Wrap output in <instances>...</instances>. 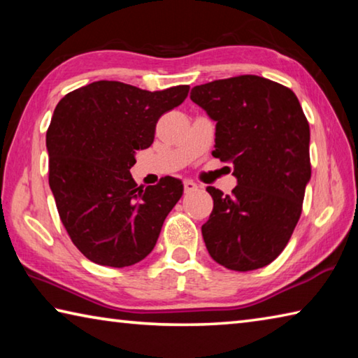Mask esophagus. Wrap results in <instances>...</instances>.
<instances>
[{"mask_svg": "<svg viewBox=\"0 0 358 358\" xmlns=\"http://www.w3.org/2000/svg\"><path fill=\"white\" fill-rule=\"evenodd\" d=\"M183 186H185V192H186V194L197 191V187H199V186H197L196 183H194V181H191V180H185Z\"/></svg>", "mask_w": 358, "mask_h": 358, "instance_id": "obj_1", "label": "esophagus"}]
</instances>
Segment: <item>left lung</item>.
Returning <instances> with one entry per match:
<instances>
[{
	"instance_id": "8db88e82",
	"label": "left lung",
	"mask_w": 358,
	"mask_h": 358,
	"mask_svg": "<svg viewBox=\"0 0 358 358\" xmlns=\"http://www.w3.org/2000/svg\"><path fill=\"white\" fill-rule=\"evenodd\" d=\"M191 99L216 121L213 156L232 162V194L208 186L213 211L202 226L217 264L262 268L287 246L311 178L310 124L294 92L259 76L197 85Z\"/></svg>"
}]
</instances>
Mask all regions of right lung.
<instances>
[{
	"label": "right lung",
	"instance_id": "right-lung-1",
	"mask_svg": "<svg viewBox=\"0 0 358 358\" xmlns=\"http://www.w3.org/2000/svg\"><path fill=\"white\" fill-rule=\"evenodd\" d=\"M189 87L147 92L99 80L58 102L47 129L48 185L59 220L85 257L123 268L153 251L183 185L164 177L137 186L129 169L136 150L155 141L161 115L178 107Z\"/></svg>",
	"mask_w": 358,
	"mask_h": 358
}]
</instances>
